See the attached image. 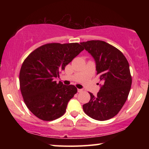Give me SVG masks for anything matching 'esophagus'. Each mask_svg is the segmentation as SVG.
<instances>
[{
    "instance_id": "esophagus-1",
    "label": "esophagus",
    "mask_w": 149,
    "mask_h": 149,
    "mask_svg": "<svg viewBox=\"0 0 149 149\" xmlns=\"http://www.w3.org/2000/svg\"><path fill=\"white\" fill-rule=\"evenodd\" d=\"M77 91H78V93H81V92H82V91H83V89H77Z\"/></svg>"
}]
</instances>
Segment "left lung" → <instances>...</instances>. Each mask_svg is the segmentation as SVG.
Listing matches in <instances>:
<instances>
[{"label":"left lung","mask_w":149,"mask_h":149,"mask_svg":"<svg viewBox=\"0 0 149 149\" xmlns=\"http://www.w3.org/2000/svg\"><path fill=\"white\" fill-rule=\"evenodd\" d=\"M94 58L97 74L102 83L96 96L89 93V102L83 105L93 119L104 121L114 117L127 100L132 83L130 65L120 50L99 40L81 42Z\"/></svg>","instance_id":"8db88e82"}]
</instances>
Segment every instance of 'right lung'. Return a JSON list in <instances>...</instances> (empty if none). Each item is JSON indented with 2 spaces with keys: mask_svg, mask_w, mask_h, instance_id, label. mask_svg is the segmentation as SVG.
Returning a JSON list of instances; mask_svg holds the SVG:
<instances>
[{
  "mask_svg": "<svg viewBox=\"0 0 149 149\" xmlns=\"http://www.w3.org/2000/svg\"><path fill=\"white\" fill-rule=\"evenodd\" d=\"M84 50L77 42L47 43L25 59L19 72L20 90L25 104L35 116L52 121L64 114L77 89L74 85L56 83L55 78Z\"/></svg>",
  "mask_w": 149,
  "mask_h": 149,
  "instance_id": "1",
  "label": "right lung"
}]
</instances>
